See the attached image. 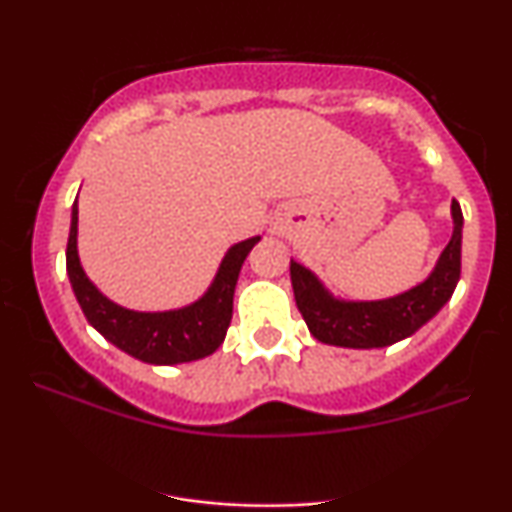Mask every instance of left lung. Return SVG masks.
<instances>
[{
	"instance_id": "8db88e82",
	"label": "left lung",
	"mask_w": 512,
	"mask_h": 512,
	"mask_svg": "<svg viewBox=\"0 0 512 512\" xmlns=\"http://www.w3.org/2000/svg\"><path fill=\"white\" fill-rule=\"evenodd\" d=\"M452 236L421 284L380 301H344L315 272L291 260V286L305 325L317 342L344 349H383L419 332L450 301L462 264V209L452 202Z\"/></svg>"
}]
</instances>
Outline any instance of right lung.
Returning <instances> with one entry per match:
<instances>
[{
	"mask_svg": "<svg viewBox=\"0 0 512 512\" xmlns=\"http://www.w3.org/2000/svg\"><path fill=\"white\" fill-rule=\"evenodd\" d=\"M76 233H79V204L74 202L67 243L69 284L88 325L101 332L110 344L151 366L199 361L214 354L223 344L233 317V293H236L240 267L260 236L240 240L228 248L214 281L195 303L175 310L142 313L113 303L88 279L76 250Z\"/></svg>",
	"mask_w": 512,
	"mask_h": 512,
	"instance_id": "add662e5",
	"label": "right lung"
}]
</instances>
